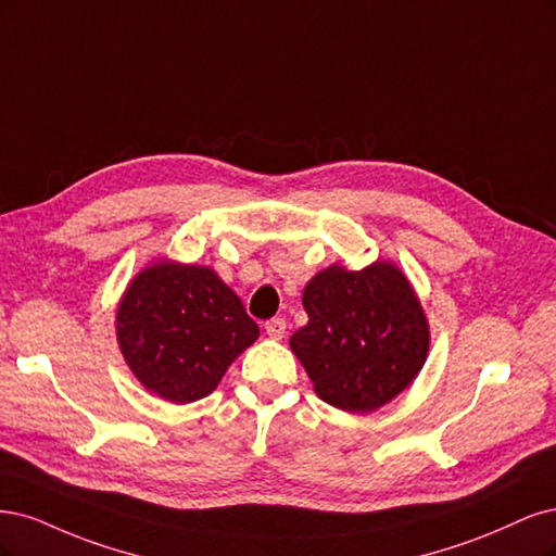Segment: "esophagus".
<instances>
[{"mask_svg": "<svg viewBox=\"0 0 556 556\" xmlns=\"http://www.w3.org/2000/svg\"><path fill=\"white\" fill-rule=\"evenodd\" d=\"M265 332H267V337L281 339V337L286 334V320H283V318H273V320H267V324H265Z\"/></svg>", "mask_w": 556, "mask_h": 556, "instance_id": "obj_1", "label": "esophagus"}]
</instances>
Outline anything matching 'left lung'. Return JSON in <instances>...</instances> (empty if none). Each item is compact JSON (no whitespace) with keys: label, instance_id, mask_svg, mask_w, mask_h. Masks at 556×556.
Returning a JSON list of instances; mask_svg holds the SVG:
<instances>
[{"label":"left lung","instance_id":"left-lung-1","mask_svg":"<svg viewBox=\"0 0 556 556\" xmlns=\"http://www.w3.org/2000/svg\"><path fill=\"white\" fill-rule=\"evenodd\" d=\"M307 326L291 351L316 395L346 414H371L414 383L429 353V324L408 277L392 261L363 270L330 265L302 291Z\"/></svg>","mask_w":556,"mask_h":556}]
</instances>
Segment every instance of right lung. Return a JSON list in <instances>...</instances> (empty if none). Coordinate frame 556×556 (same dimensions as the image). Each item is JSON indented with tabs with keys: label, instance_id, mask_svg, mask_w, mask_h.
<instances>
[{
	"label": "right lung",
	"instance_id": "right-lung-1",
	"mask_svg": "<svg viewBox=\"0 0 556 556\" xmlns=\"http://www.w3.org/2000/svg\"><path fill=\"white\" fill-rule=\"evenodd\" d=\"M115 334L142 388L189 404L207 397L261 332L212 267L159 258L129 281Z\"/></svg>",
	"mask_w": 556,
	"mask_h": 556
}]
</instances>
